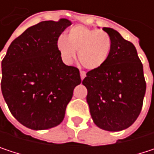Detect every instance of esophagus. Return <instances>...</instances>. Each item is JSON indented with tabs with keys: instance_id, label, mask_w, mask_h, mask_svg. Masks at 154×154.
Listing matches in <instances>:
<instances>
[{
	"instance_id": "1",
	"label": "esophagus",
	"mask_w": 154,
	"mask_h": 154,
	"mask_svg": "<svg viewBox=\"0 0 154 154\" xmlns=\"http://www.w3.org/2000/svg\"><path fill=\"white\" fill-rule=\"evenodd\" d=\"M80 77L82 80L85 77V71H80Z\"/></svg>"
}]
</instances>
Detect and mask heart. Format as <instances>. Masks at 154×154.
<instances>
[{
  "mask_svg": "<svg viewBox=\"0 0 154 154\" xmlns=\"http://www.w3.org/2000/svg\"><path fill=\"white\" fill-rule=\"evenodd\" d=\"M112 42L109 34L84 26L69 29L66 37L57 41V49L62 60L70 64L77 51L78 60L87 69H97L106 61L111 51Z\"/></svg>",
  "mask_w": 154,
  "mask_h": 154,
  "instance_id": "obj_1",
  "label": "heart"
}]
</instances>
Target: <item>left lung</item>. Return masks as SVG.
<instances>
[{
    "instance_id": "left-lung-1",
    "label": "left lung",
    "mask_w": 154,
    "mask_h": 154,
    "mask_svg": "<svg viewBox=\"0 0 154 154\" xmlns=\"http://www.w3.org/2000/svg\"><path fill=\"white\" fill-rule=\"evenodd\" d=\"M111 38V51L99 69L86 73L82 84L94 124L107 131L129 128L143 107L146 83L134 45L116 30L103 27Z\"/></svg>"
}]
</instances>
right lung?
<instances>
[{"label": "right lung", "instance_id": "right-lung-1", "mask_svg": "<svg viewBox=\"0 0 154 154\" xmlns=\"http://www.w3.org/2000/svg\"><path fill=\"white\" fill-rule=\"evenodd\" d=\"M70 25L61 18L28 27L11 44L2 61L3 98L14 118L28 128L60 124L81 83L78 69L65 65L57 49L59 36Z\"/></svg>", "mask_w": 154, "mask_h": 154}]
</instances>
